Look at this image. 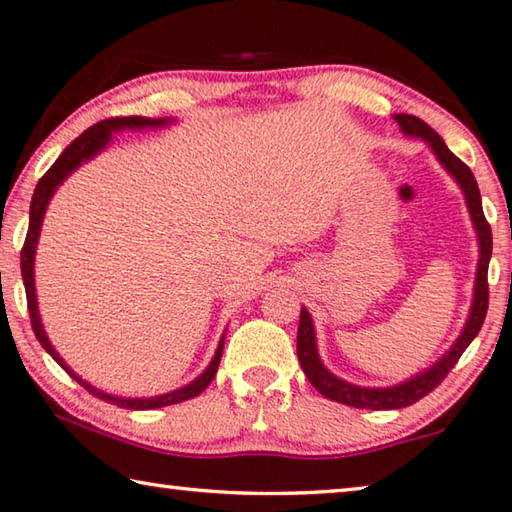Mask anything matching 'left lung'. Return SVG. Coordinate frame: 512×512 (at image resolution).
I'll list each match as a JSON object with an SVG mask.
<instances>
[{
    "mask_svg": "<svg viewBox=\"0 0 512 512\" xmlns=\"http://www.w3.org/2000/svg\"><path fill=\"white\" fill-rule=\"evenodd\" d=\"M393 119L400 126V131L406 137H418V140L427 142L429 149L436 155V160L443 164V169L456 180V185L461 187L465 196L467 212H470V219L476 232V241H479V262H476V277H474V293H472V305L470 314H467L465 325L458 334V339L452 343L443 357L436 363H431L427 370L418 372L409 379L400 381V384L393 386H357L350 384L341 377H336L334 372L325 368V363L320 361L318 354V343H316V327L314 320L307 307L300 309V325H298V361L305 372L311 386L316 391L327 397V400L341 402L354 406V409H370V411H391V409H404V406H411L424 395L431 393L440 381L447 377V372L456 366V361L461 359L467 345L474 341V336L479 334V329L485 320V311H488V264L492 255V232L490 225L483 216L481 207V194L479 185H476L474 173L470 171L467 164H463L456 155L447 149V144L429 124H424L422 119L413 115H393Z\"/></svg>",
    "mask_w": 512,
    "mask_h": 512,
    "instance_id": "obj_1",
    "label": "left lung"
}]
</instances>
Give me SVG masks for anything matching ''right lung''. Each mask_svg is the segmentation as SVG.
I'll return each mask as SVG.
<instances>
[{
  "label": "right lung",
  "instance_id": "add662e5",
  "mask_svg": "<svg viewBox=\"0 0 512 512\" xmlns=\"http://www.w3.org/2000/svg\"><path fill=\"white\" fill-rule=\"evenodd\" d=\"M173 121L171 117H115V119H106L99 121V124L90 126L83 135L76 137V140L67 146V149L58 155V160L51 164V169L40 178V183L36 185V192H33L31 198V212H29V232H27V241H24L22 248V257H20V266H22V280H24V289H27V302H29V314H31V325L33 332H36V339L40 341L42 348H45L51 359H54L60 368H63L69 377L79 381L83 388H88V393L94 397H101V400L112 402L121 406V409H131V411H149V409H162V406L169 404H178L185 400H192V397L201 395L210 381L214 379L216 370H219L221 363V354H223V341L225 334L221 336L219 345H216V352L201 375H198L194 381L189 384L176 388V391H169L164 395H155V397H119V395H110L103 393L101 388L92 386L90 381H85L83 377L76 375V372L67 366L65 359L56 352L54 345H51L49 336L45 332V325H42L40 311H38V296H36V248H38V239H40V230H42V221H45V212L49 207V201L54 198L56 189L65 183V180L72 176V173L81 167V164L90 162L92 158H97L101 151L108 149V144L112 142V135L121 133V131H144V128H164L171 126Z\"/></svg>",
  "mask_w": 512,
  "mask_h": 512
}]
</instances>
